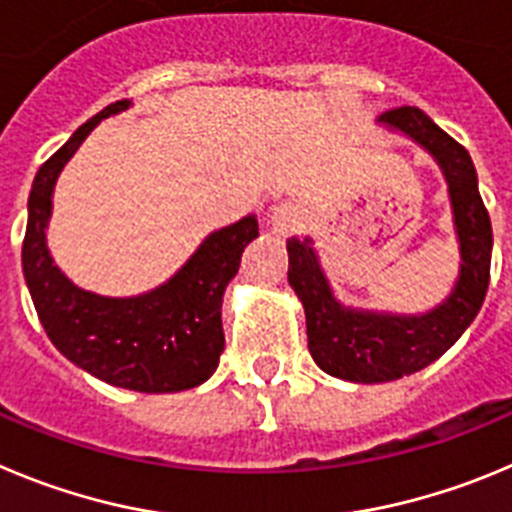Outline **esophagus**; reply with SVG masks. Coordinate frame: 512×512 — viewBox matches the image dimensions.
<instances>
[{"label": "esophagus", "mask_w": 512, "mask_h": 512, "mask_svg": "<svg viewBox=\"0 0 512 512\" xmlns=\"http://www.w3.org/2000/svg\"><path fill=\"white\" fill-rule=\"evenodd\" d=\"M303 219V209L296 204V201H283V204L273 206V209L267 211V227L275 237H288L293 229L301 224Z\"/></svg>", "instance_id": "34e87169"}]
</instances>
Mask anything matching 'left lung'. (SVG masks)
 Instances as JSON below:
<instances>
[{"mask_svg": "<svg viewBox=\"0 0 512 512\" xmlns=\"http://www.w3.org/2000/svg\"><path fill=\"white\" fill-rule=\"evenodd\" d=\"M377 122L411 137L439 163L449 186L459 275L449 296L418 316L344 306L313 250L311 237L288 239V283L306 311L308 352L331 377L349 382H390L413 375L441 357L480 313L490 283L492 227L477 188L469 153L418 107H400Z\"/></svg>", "mask_w": 512, "mask_h": 512, "instance_id": "8db88e82", "label": "left lung"}]
</instances>
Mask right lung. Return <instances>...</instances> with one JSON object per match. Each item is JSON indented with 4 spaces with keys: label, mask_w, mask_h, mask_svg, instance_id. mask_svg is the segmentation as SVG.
<instances>
[{
    "label": "right lung",
    "mask_w": 512,
    "mask_h": 512,
    "mask_svg": "<svg viewBox=\"0 0 512 512\" xmlns=\"http://www.w3.org/2000/svg\"><path fill=\"white\" fill-rule=\"evenodd\" d=\"M130 107L132 101L122 99L101 109L40 165L27 201L22 273L45 334L73 365L117 388L178 393L209 380L219 365L224 290L260 227L250 214L216 229L173 278L140 296H99L71 283L45 239L55 181L101 119Z\"/></svg>",
    "instance_id": "obj_1"
}]
</instances>
